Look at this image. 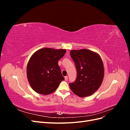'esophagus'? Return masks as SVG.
I'll return each mask as SVG.
<instances>
[{
	"instance_id": "1",
	"label": "esophagus",
	"mask_w": 130,
	"mask_h": 130,
	"mask_svg": "<svg viewBox=\"0 0 130 130\" xmlns=\"http://www.w3.org/2000/svg\"><path fill=\"white\" fill-rule=\"evenodd\" d=\"M68 77L67 76H66L64 77V80H65L66 81H67V80H68Z\"/></svg>"
}]
</instances>
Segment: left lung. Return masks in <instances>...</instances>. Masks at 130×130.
<instances>
[{"instance_id":"left-lung-1","label":"left lung","mask_w":130,"mask_h":130,"mask_svg":"<svg viewBox=\"0 0 130 130\" xmlns=\"http://www.w3.org/2000/svg\"><path fill=\"white\" fill-rule=\"evenodd\" d=\"M70 56L75 62L77 77L69 84L72 91L81 98L92 95L99 88L104 76V67L98 53L86 49L72 50Z\"/></svg>"}]
</instances>
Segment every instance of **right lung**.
Instances as JSON below:
<instances>
[{"instance_id":"obj_1","label":"right lung","mask_w":130,"mask_h":130,"mask_svg":"<svg viewBox=\"0 0 130 130\" xmlns=\"http://www.w3.org/2000/svg\"><path fill=\"white\" fill-rule=\"evenodd\" d=\"M66 52V49L44 48L32 55L27 63L26 74L34 91L42 95H48L64 80L58 62Z\"/></svg>"}]
</instances>
